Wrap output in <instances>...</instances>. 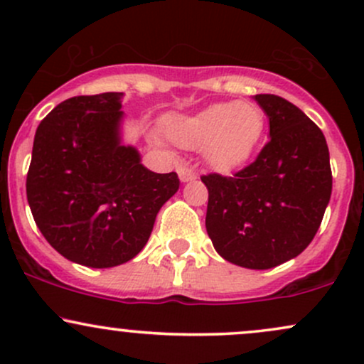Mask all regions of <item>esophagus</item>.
<instances>
[{"mask_svg":"<svg viewBox=\"0 0 364 364\" xmlns=\"http://www.w3.org/2000/svg\"><path fill=\"white\" fill-rule=\"evenodd\" d=\"M178 174H179V179H181V183H188V181H193V179H196L195 171L186 168V166H181V168L178 169Z\"/></svg>","mask_w":364,"mask_h":364,"instance_id":"obj_1","label":"esophagus"}]
</instances>
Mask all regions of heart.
<instances>
[{
	"instance_id": "1",
	"label": "heart",
	"mask_w": 364,
	"mask_h": 364,
	"mask_svg": "<svg viewBox=\"0 0 364 364\" xmlns=\"http://www.w3.org/2000/svg\"><path fill=\"white\" fill-rule=\"evenodd\" d=\"M265 129V114L253 102H219L191 116H173L166 132L183 149H203L212 168L235 171L250 161Z\"/></svg>"
}]
</instances>
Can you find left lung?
I'll return each mask as SVG.
<instances>
[{"label":"left lung","mask_w":364,"mask_h":364,"mask_svg":"<svg viewBox=\"0 0 364 364\" xmlns=\"http://www.w3.org/2000/svg\"><path fill=\"white\" fill-rule=\"evenodd\" d=\"M255 101L269 118L270 140L232 178L214 173L202 181L215 252L235 265L265 270L311 243L332 193V171L323 133L299 107L274 94Z\"/></svg>","instance_id":"obj_1"}]
</instances>
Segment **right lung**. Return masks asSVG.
Masks as SVG:
<instances>
[{
  "instance_id": "add662e5",
  "label": "right lung",
  "mask_w": 364,
  "mask_h": 364,
  "mask_svg": "<svg viewBox=\"0 0 364 364\" xmlns=\"http://www.w3.org/2000/svg\"><path fill=\"white\" fill-rule=\"evenodd\" d=\"M121 102L123 92H104L58 104L37 127L27 173L39 231L58 253L92 269L135 258L179 188L176 173H154L123 145Z\"/></svg>"
}]
</instances>
